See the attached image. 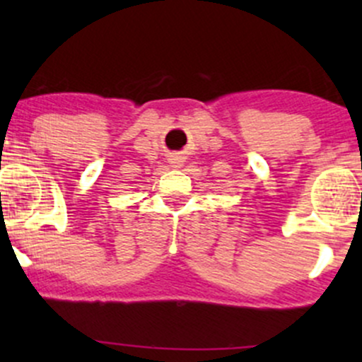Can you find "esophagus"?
<instances>
[{"instance_id": "34e87169", "label": "esophagus", "mask_w": 362, "mask_h": 362, "mask_svg": "<svg viewBox=\"0 0 362 362\" xmlns=\"http://www.w3.org/2000/svg\"><path fill=\"white\" fill-rule=\"evenodd\" d=\"M170 160H172V163L175 165V167H178V165H182V158H178V156H173V158H170Z\"/></svg>"}]
</instances>
